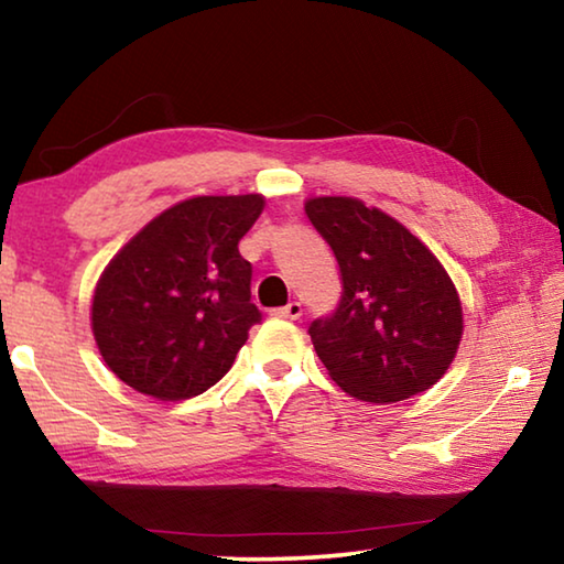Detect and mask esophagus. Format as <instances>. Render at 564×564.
Instances as JSON below:
<instances>
[{
  "label": "esophagus",
  "instance_id": "obj_1",
  "mask_svg": "<svg viewBox=\"0 0 564 564\" xmlns=\"http://www.w3.org/2000/svg\"><path fill=\"white\" fill-rule=\"evenodd\" d=\"M275 316L281 318H291V321H299L303 316V305L299 301H291L289 305H283V308L275 311Z\"/></svg>",
  "mask_w": 564,
  "mask_h": 564
}]
</instances>
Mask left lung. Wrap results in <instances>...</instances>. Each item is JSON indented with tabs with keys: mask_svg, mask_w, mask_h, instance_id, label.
<instances>
[{
	"mask_svg": "<svg viewBox=\"0 0 564 564\" xmlns=\"http://www.w3.org/2000/svg\"><path fill=\"white\" fill-rule=\"evenodd\" d=\"M336 256L343 293L308 326L330 378L366 403H398L445 376L463 338L457 291L420 238L350 196L305 202Z\"/></svg>",
	"mask_w": 564,
	"mask_h": 564,
	"instance_id": "8db88e82",
	"label": "left lung"
}]
</instances>
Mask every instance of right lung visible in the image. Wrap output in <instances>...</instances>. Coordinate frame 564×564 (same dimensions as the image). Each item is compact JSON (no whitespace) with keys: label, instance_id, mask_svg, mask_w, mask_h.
I'll return each mask as SVG.
<instances>
[{"label":"right lung","instance_id":"add662e5","mask_svg":"<svg viewBox=\"0 0 564 564\" xmlns=\"http://www.w3.org/2000/svg\"><path fill=\"white\" fill-rule=\"evenodd\" d=\"M261 212L259 194L186 198L113 256L91 303L113 376L144 395L186 400L228 373L261 321L251 263L238 253Z\"/></svg>","mask_w":564,"mask_h":564}]
</instances>
